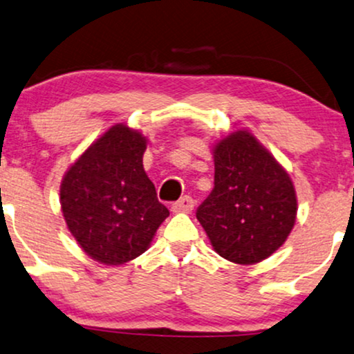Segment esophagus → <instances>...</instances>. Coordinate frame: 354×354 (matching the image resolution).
Masks as SVG:
<instances>
[{
    "mask_svg": "<svg viewBox=\"0 0 354 354\" xmlns=\"http://www.w3.org/2000/svg\"><path fill=\"white\" fill-rule=\"evenodd\" d=\"M194 209V199L191 196H183L180 201L173 204V212H191Z\"/></svg>",
    "mask_w": 354,
    "mask_h": 354,
    "instance_id": "34e87169",
    "label": "esophagus"
}]
</instances>
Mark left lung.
I'll return each mask as SVG.
<instances>
[{"label": "left lung", "instance_id": "left-lung-1", "mask_svg": "<svg viewBox=\"0 0 354 354\" xmlns=\"http://www.w3.org/2000/svg\"><path fill=\"white\" fill-rule=\"evenodd\" d=\"M214 189L196 217L222 258L254 265L288 239L297 216L292 181L248 131H236L214 149Z\"/></svg>", "mask_w": 354, "mask_h": 354}]
</instances>
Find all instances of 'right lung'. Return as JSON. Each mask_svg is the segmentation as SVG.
Here are the masks:
<instances>
[{
  "mask_svg": "<svg viewBox=\"0 0 354 354\" xmlns=\"http://www.w3.org/2000/svg\"><path fill=\"white\" fill-rule=\"evenodd\" d=\"M147 140L115 124L65 173L60 204L68 230L88 257L124 265L149 248L169 210L144 169Z\"/></svg>",
  "mask_w": 354,
  "mask_h": 354,
  "instance_id": "add662e5",
  "label": "right lung"
}]
</instances>
